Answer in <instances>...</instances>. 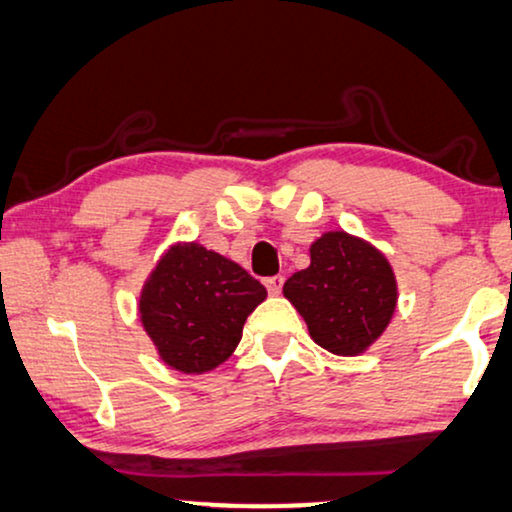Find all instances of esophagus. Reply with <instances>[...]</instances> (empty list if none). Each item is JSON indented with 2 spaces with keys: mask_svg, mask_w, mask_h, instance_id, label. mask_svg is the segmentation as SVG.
<instances>
[{
  "mask_svg": "<svg viewBox=\"0 0 512 512\" xmlns=\"http://www.w3.org/2000/svg\"><path fill=\"white\" fill-rule=\"evenodd\" d=\"M282 284H284V277L282 275H275V277H268L265 280V287H268V291L272 296H277L282 291Z\"/></svg>",
  "mask_w": 512,
  "mask_h": 512,
  "instance_id": "34e87169",
  "label": "esophagus"
}]
</instances>
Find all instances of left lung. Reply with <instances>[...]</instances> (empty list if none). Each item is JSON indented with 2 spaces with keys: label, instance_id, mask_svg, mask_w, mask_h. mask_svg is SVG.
Masks as SVG:
<instances>
[{
  "label": "left lung",
  "instance_id": "8db88e82",
  "mask_svg": "<svg viewBox=\"0 0 512 512\" xmlns=\"http://www.w3.org/2000/svg\"><path fill=\"white\" fill-rule=\"evenodd\" d=\"M282 291L310 338L343 357L367 353L397 308V280L386 254L345 230L322 232L310 244L308 268L294 272Z\"/></svg>",
  "mask_w": 512,
  "mask_h": 512
}]
</instances>
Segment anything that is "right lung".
I'll return each mask as SVG.
<instances>
[{
    "instance_id": "add662e5",
    "label": "right lung",
    "mask_w": 512,
    "mask_h": 512,
    "mask_svg": "<svg viewBox=\"0 0 512 512\" xmlns=\"http://www.w3.org/2000/svg\"><path fill=\"white\" fill-rule=\"evenodd\" d=\"M265 296L240 263L199 242H174L145 277L138 317L167 367L204 374L235 353Z\"/></svg>"
}]
</instances>
